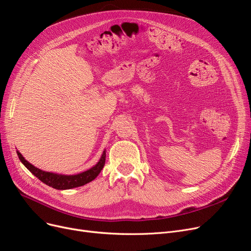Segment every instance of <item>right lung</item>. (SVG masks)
I'll list each match as a JSON object with an SVG mask.
<instances>
[{"label":"right lung","instance_id":"right-lung-1","mask_svg":"<svg viewBox=\"0 0 251 251\" xmlns=\"http://www.w3.org/2000/svg\"><path fill=\"white\" fill-rule=\"evenodd\" d=\"M16 152L21 163H23V164L32 174H34L36 177H38L41 181L46 183L47 186L52 187L53 189H56V190H70L77 187H82L84 184L92 181L100 173L105 163V150H104L100 161L96 163V165H94L90 169L78 174H75V176H64V174H57V173L41 170L35 167L34 165H31L18 151H16Z\"/></svg>","mask_w":251,"mask_h":251}]
</instances>
